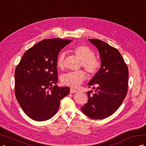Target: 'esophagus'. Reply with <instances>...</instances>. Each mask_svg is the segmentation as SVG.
<instances>
[{"mask_svg":"<svg viewBox=\"0 0 146 146\" xmlns=\"http://www.w3.org/2000/svg\"><path fill=\"white\" fill-rule=\"evenodd\" d=\"M78 91L76 90H75L74 88H70V93H77Z\"/></svg>","mask_w":146,"mask_h":146,"instance_id":"34e87169","label":"esophagus"}]
</instances>
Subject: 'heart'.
<instances>
[{
  "mask_svg": "<svg viewBox=\"0 0 146 146\" xmlns=\"http://www.w3.org/2000/svg\"><path fill=\"white\" fill-rule=\"evenodd\" d=\"M72 51L81 60L82 67L90 76H94L101 67L100 60L95 57V53L88 46L83 45H75L72 48ZM65 53H61L57 59V67L59 69L64 68ZM86 74L82 71L70 72L64 74L61 78L62 82L72 87H78L86 79Z\"/></svg>",
  "mask_w": 146,
  "mask_h": 146,
  "instance_id": "heart-1",
  "label": "heart"
}]
</instances>
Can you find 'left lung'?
<instances>
[{
	"mask_svg": "<svg viewBox=\"0 0 146 146\" xmlns=\"http://www.w3.org/2000/svg\"><path fill=\"white\" fill-rule=\"evenodd\" d=\"M100 53L101 65L88 83L95 93L87 92L88 101L81 110L92 119H101L113 114L126 96L128 68L119 51L104 41L89 39Z\"/></svg>",
	"mask_w": 146,
	"mask_h": 146,
	"instance_id": "8db88e82",
	"label": "left lung"
}]
</instances>
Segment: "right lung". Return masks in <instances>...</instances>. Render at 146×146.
Returning <instances> with one entry per match:
<instances>
[{"label":"right lung","instance_id":"obj_1","mask_svg":"<svg viewBox=\"0 0 146 146\" xmlns=\"http://www.w3.org/2000/svg\"><path fill=\"white\" fill-rule=\"evenodd\" d=\"M72 41L45 39L22 56L15 70V95L31 119L44 121L51 118L58 111L60 100L70 93L69 87L56 86L58 81L56 62L60 51Z\"/></svg>","mask_w":146,"mask_h":146}]
</instances>
